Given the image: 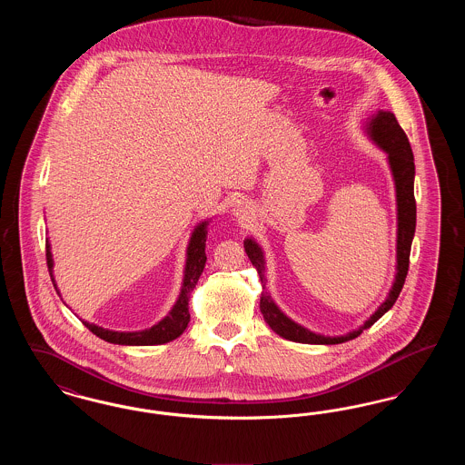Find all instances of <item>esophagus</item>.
Returning <instances> with one entry per match:
<instances>
[{"label":"esophagus","instance_id":"1","mask_svg":"<svg viewBox=\"0 0 465 465\" xmlns=\"http://www.w3.org/2000/svg\"><path fill=\"white\" fill-rule=\"evenodd\" d=\"M233 214H237V216H247V205L243 203V202H237L235 205H233Z\"/></svg>","mask_w":465,"mask_h":465}]
</instances>
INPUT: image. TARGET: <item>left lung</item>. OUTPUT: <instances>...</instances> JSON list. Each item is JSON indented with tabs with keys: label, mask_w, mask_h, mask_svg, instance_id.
<instances>
[{
	"label": "left lung",
	"mask_w": 465,
	"mask_h": 465,
	"mask_svg": "<svg viewBox=\"0 0 465 465\" xmlns=\"http://www.w3.org/2000/svg\"><path fill=\"white\" fill-rule=\"evenodd\" d=\"M370 135L373 137L376 144L389 153L391 169L396 179V193H398V275L394 281V286L391 289L387 300L381 303V307L376 310L375 313L361 326L359 330L349 332L345 336H322L305 330L303 326L292 322L286 317L277 305L272 302V298L266 292L265 262L263 252L258 247V243L251 239L243 242L245 252L251 260L252 266L258 270L260 281H262V298H260V310L265 317L266 324L272 328V331L277 332L279 336L298 341V343H310V345H334L343 343L349 340H354L361 332L371 328L376 321L387 312L392 309V305L398 300L399 292L404 286L408 268H410V251L415 235L417 226V202H415V192H413V181H415V162H413V152L408 141V135L401 129L398 118L394 113L380 111L370 124Z\"/></svg>",
	"instance_id": "obj_1"
}]
</instances>
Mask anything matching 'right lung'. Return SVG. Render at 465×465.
<instances>
[{"mask_svg": "<svg viewBox=\"0 0 465 465\" xmlns=\"http://www.w3.org/2000/svg\"><path fill=\"white\" fill-rule=\"evenodd\" d=\"M205 226H207V223H202L195 228V232L192 235V241L188 245V260H186L183 289H181V294H179V300H177L174 309L171 310V313L163 321H160L156 326L146 330V331L139 332L108 331V330H103L99 326L84 322L89 328V331L94 332L95 336H99L101 340L116 343V345H162V343L176 340L179 334H183V331L188 326V322H190V312H188L190 292L197 286L200 273H202L205 262H207V256H205L207 230H205ZM45 247H46V266H48V272H50V279L54 282V288L57 289L54 275H52V265L54 263H52L50 243L46 242Z\"/></svg>", "mask_w": 465, "mask_h": 465, "instance_id": "1", "label": "right lung"}]
</instances>
